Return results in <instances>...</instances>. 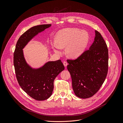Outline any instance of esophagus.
I'll use <instances>...</instances> for the list:
<instances>
[{"label": "esophagus", "instance_id": "34e87169", "mask_svg": "<svg viewBox=\"0 0 123 123\" xmlns=\"http://www.w3.org/2000/svg\"><path fill=\"white\" fill-rule=\"evenodd\" d=\"M63 65H64V66H65V67H66L67 66V62H63Z\"/></svg>", "mask_w": 123, "mask_h": 123}]
</instances>
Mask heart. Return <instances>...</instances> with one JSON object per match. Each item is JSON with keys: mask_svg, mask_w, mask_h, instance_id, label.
I'll return each instance as SVG.
<instances>
[{"mask_svg": "<svg viewBox=\"0 0 123 123\" xmlns=\"http://www.w3.org/2000/svg\"><path fill=\"white\" fill-rule=\"evenodd\" d=\"M89 41L87 31L76 28H67L60 31L56 36V45L53 50L61 54L60 49L66 48V55L71 58H77L85 50Z\"/></svg>", "mask_w": 123, "mask_h": 123, "instance_id": "1", "label": "heart"}]
</instances>
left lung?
Returning <instances> with one entry per match:
<instances>
[{
	"label": "left lung",
	"mask_w": 123,
	"mask_h": 123,
	"mask_svg": "<svg viewBox=\"0 0 123 123\" xmlns=\"http://www.w3.org/2000/svg\"><path fill=\"white\" fill-rule=\"evenodd\" d=\"M108 49L101 34L95 31L94 41L89 48L76 60L67 61L72 87L81 98L93 96L104 83L108 71Z\"/></svg>",
	"instance_id": "left-lung-1"
}]
</instances>
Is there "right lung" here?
<instances>
[{
	"label": "right lung",
	"instance_id": "right-lung-1",
	"mask_svg": "<svg viewBox=\"0 0 123 123\" xmlns=\"http://www.w3.org/2000/svg\"><path fill=\"white\" fill-rule=\"evenodd\" d=\"M51 26V24L33 27L19 38L13 54V64L18 82L21 88L33 99L42 101L52 94L54 80L64 69L62 61H49L38 68L31 67L26 62L23 49L35 36Z\"/></svg>",
	"mask_w": 123,
	"mask_h": 123
}]
</instances>
